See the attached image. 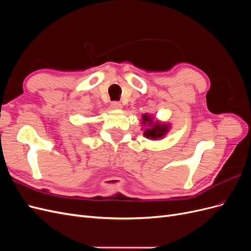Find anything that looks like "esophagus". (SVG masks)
Instances as JSON below:
<instances>
[{
    "label": "esophagus",
    "instance_id": "34e87169",
    "mask_svg": "<svg viewBox=\"0 0 251 251\" xmlns=\"http://www.w3.org/2000/svg\"><path fill=\"white\" fill-rule=\"evenodd\" d=\"M111 108L113 110H120L121 108H123V105H121V103H119L117 101H114L111 103Z\"/></svg>",
    "mask_w": 251,
    "mask_h": 251
}]
</instances>
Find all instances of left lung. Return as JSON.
I'll list each match as a JSON object with an SVG mask.
<instances>
[{"label":"left lung","mask_w":251,"mask_h":251,"mask_svg":"<svg viewBox=\"0 0 251 251\" xmlns=\"http://www.w3.org/2000/svg\"><path fill=\"white\" fill-rule=\"evenodd\" d=\"M153 118L151 115H147V114H144L142 115V123L143 125H147L148 126H150L149 128H147L146 131H144L143 135L146 136L147 138L150 139H159V138H162L163 136L168 133L169 131V126L165 125V124H159V123H154Z\"/></svg>","instance_id":"left-lung-1"}]
</instances>
